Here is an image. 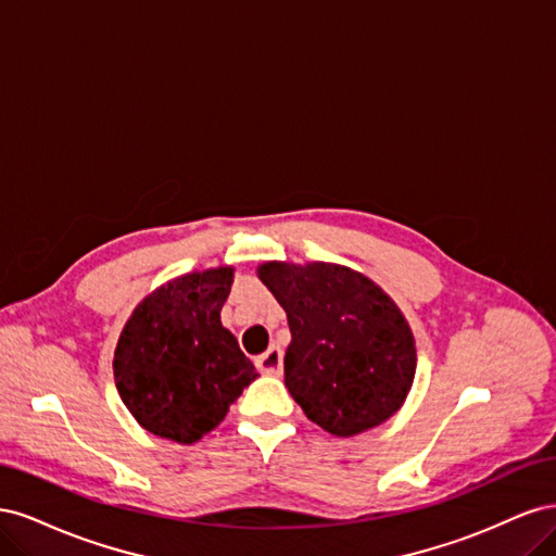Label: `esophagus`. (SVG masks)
Listing matches in <instances>:
<instances>
[{"instance_id":"1","label":"esophagus","mask_w":556,"mask_h":556,"mask_svg":"<svg viewBox=\"0 0 556 556\" xmlns=\"http://www.w3.org/2000/svg\"><path fill=\"white\" fill-rule=\"evenodd\" d=\"M255 364H257V368H260L262 374L278 378L282 374V350L278 345H271V348L264 352V355L257 357Z\"/></svg>"}]
</instances>
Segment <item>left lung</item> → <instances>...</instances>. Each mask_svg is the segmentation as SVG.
<instances>
[{"label": "left lung", "instance_id": "8db88e82", "mask_svg": "<svg viewBox=\"0 0 556 556\" xmlns=\"http://www.w3.org/2000/svg\"><path fill=\"white\" fill-rule=\"evenodd\" d=\"M257 274L288 313L285 387L311 422L348 439L390 419L417 364L394 301L362 274L325 262H268Z\"/></svg>", "mask_w": 556, "mask_h": 556}]
</instances>
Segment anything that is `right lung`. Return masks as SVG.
<instances>
[{"instance_id":"1","label":"right lung","mask_w":556,"mask_h":556,"mask_svg":"<svg viewBox=\"0 0 556 556\" xmlns=\"http://www.w3.org/2000/svg\"><path fill=\"white\" fill-rule=\"evenodd\" d=\"M229 266L172 280L143 299L115 348L117 394L162 439L194 443L223 422L260 374L223 327Z\"/></svg>"}]
</instances>
